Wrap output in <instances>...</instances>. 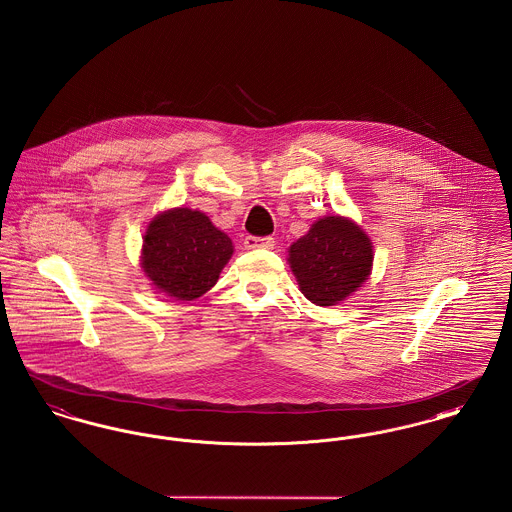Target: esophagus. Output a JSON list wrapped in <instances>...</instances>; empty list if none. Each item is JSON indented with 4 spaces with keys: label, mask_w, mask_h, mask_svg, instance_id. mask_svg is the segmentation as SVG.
Here are the masks:
<instances>
[{
    "label": "esophagus",
    "mask_w": 512,
    "mask_h": 512,
    "mask_svg": "<svg viewBox=\"0 0 512 512\" xmlns=\"http://www.w3.org/2000/svg\"><path fill=\"white\" fill-rule=\"evenodd\" d=\"M245 247L247 249H272L274 247V238H271V236H265V238H257V236H247L245 238Z\"/></svg>",
    "instance_id": "esophagus-1"
}]
</instances>
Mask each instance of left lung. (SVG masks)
Masks as SVG:
<instances>
[{"instance_id":"obj_1","label":"left lung","mask_w":512,"mask_h":512,"mask_svg":"<svg viewBox=\"0 0 512 512\" xmlns=\"http://www.w3.org/2000/svg\"><path fill=\"white\" fill-rule=\"evenodd\" d=\"M360 228L340 216L317 220L290 247V265L301 294L317 305L346 300L367 280L373 249Z\"/></svg>"}]
</instances>
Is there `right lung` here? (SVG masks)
<instances>
[{"instance_id":"add662e5","label":"right lung","mask_w":512,"mask_h":512,"mask_svg":"<svg viewBox=\"0 0 512 512\" xmlns=\"http://www.w3.org/2000/svg\"><path fill=\"white\" fill-rule=\"evenodd\" d=\"M234 253L232 240L209 216L191 209L158 214L143 243V271L172 298L191 301L209 292Z\"/></svg>"}]
</instances>
